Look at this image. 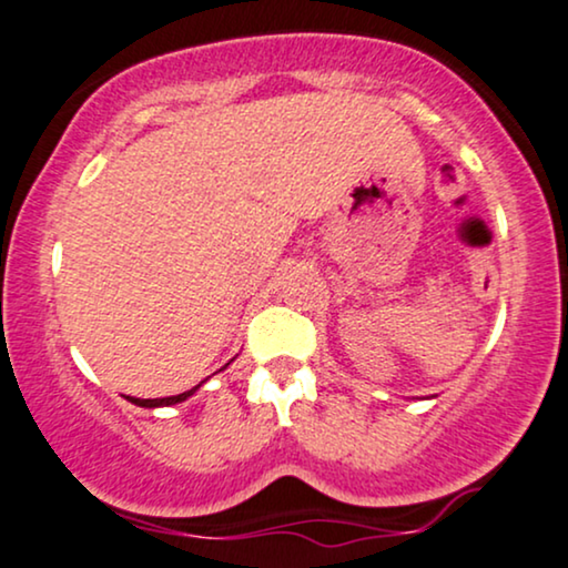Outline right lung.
I'll return each mask as SVG.
<instances>
[{"instance_id": "add662e5", "label": "right lung", "mask_w": 568, "mask_h": 568, "mask_svg": "<svg viewBox=\"0 0 568 568\" xmlns=\"http://www.w3.org/2000/svg\"><path fill=\"white\" fill-rule=\"evenodd\" d=\"M195 388H190V392L176 394V396H163V399H134V396H129V402H132V405H136V407H169V405H176V402H184L187 396H193Z\"/></svg>"}]
</instances>
